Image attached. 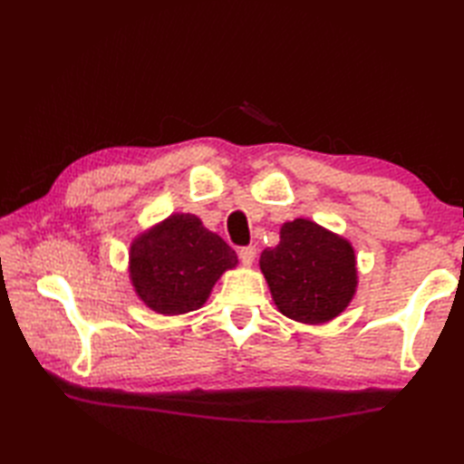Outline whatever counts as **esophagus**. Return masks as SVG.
<instances>
[{"mask_svg": "<svg viewBox=\"0 0 464 464\" xmlns=\"http://www.w3.org/2000/svg\"><path fill=\"white\" fill-rule=\"evenodd\" d=\"M255 257H257V247H253V245H249V247H243L239 251V259L243 265H247V267H251V265L255 263Z\"/></svg>", "mask_w": 464, "mask_h": 464, "instance_id": "esophagus-1", "label": "esophagus"}]
</instances>
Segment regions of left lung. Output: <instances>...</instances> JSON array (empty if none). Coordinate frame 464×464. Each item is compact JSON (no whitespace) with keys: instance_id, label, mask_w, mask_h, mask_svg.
Returning a JSON list of instances; mask_svg holds the SVG:
<instances>
[{"instance_id":"obj_1","label":"left lung","mask_w":464,"mask_h":464,"mask_svg":"<svg viewBox=\"0 0 464 464\" xmlns=\"http://www.w3.org/2000/svg\"><path fill=\"white\" fill-rule=\"evenodd\" d=\"M259 267L277 309L299 323L339 317L357 291L353 245L309 219L285 223L279 245L261 253Z\"/></svg>"}]
</instances>
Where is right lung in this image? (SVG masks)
Returning a JSON list of instances; mask_svg holds the SVG:
<instances>
[{
  "mask_svg": "<svg viewBox=\"0 0 464 464\" xmlns=\"http://www.w3.org/2000/svg\"><path fill=\"white\" fill-rule=\"evenodd\" d=\"M237 255L199 217L175 213L137 235L130 249V279L147 307L183 314L203 307L213 285Z\"/></svg>",
  "mask_w": 464,
  "mask_h": 464,
  "instance_id": "1",
  "label": "right lung"
}]
</instances>
